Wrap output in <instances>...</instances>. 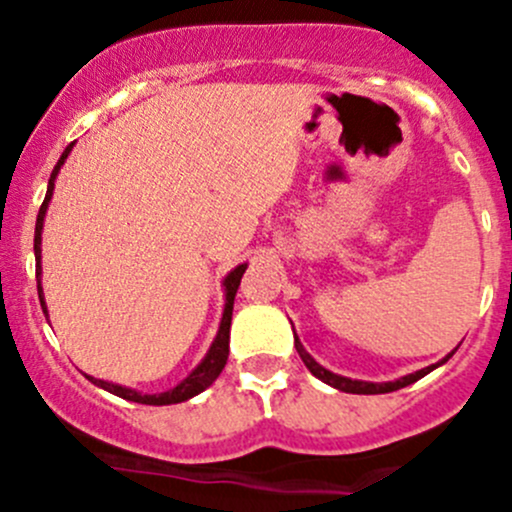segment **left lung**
Instances as JSON below:
<instances>
[{
	"label": "left lung",
	"instance_id": "1",
	"mask_svg": "<svg viewBox=\"0 0 512 512\" xmlns=\"http://www.w3.org/2000/svg\"><path fill=\"white\" fill-rule=\"evenodd\" d=\"M294 347H297V354L302 356L304 366H307V369L312 371V374L317 376L319 381H324V384L334 386V389H339V391H347V394H389V391H399V389H404V386H409V384H414V381L423 379V376H426L428 371L436 369V366L446 364V361L451 359V354L456 352V349H453V352L448 354L446 359H441V361H438V364H433V366H426V369L416 371V374L401 376V379H396V381H384V384H374V381L347 379V376H339V374H334V371L324 369V366L317 364V361H314L312 356H309L307 349L302 347V342H299V339H297V334H294Z\"/></svg>",
	"mask_w": 512,
	"mask_h": 512
}]
</instances>
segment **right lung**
<instances>
[{
	"mask_svg": "<svg viewBox=\"0 0 512 512\" xmlns=\"http://www.w3.org/2000/svg\"><path fill=\"white\" fill-rule=\"evenodd\" d=\"M71 146H74V143H71ZM71 146L66 148L64 153H61L59 163H56L54 170H51L49 188H46V198H44V203H41L39 215H36L34 255H36V262H39V270H36V280H39V302H41V309H44V314H46V302H44V289H41V230H44L46 208H49V200H51V195H54V180H56V175H59V170H61V165H64V160L69 158ZM245 270H247V265H237L235 270H232L230 275H227L225 280H223V287H225V309H223V319H220L218 337H215V342L210 344V349H208V354H205V359L200 361V364L195 366V369L190 371V374L185 376V379L180 381L178 386H173V389L163 391V394H141V391H136V389H128V386H121V384H111V381L94 379V376H89V381H94L96 386L106 389L108 394H116V396H121V399H126V401H136V404H148V406L180 404V401L193 399V396H198L200 391L208 389V386L213 384L215 379H218L220 371H223L225 364H227V354H230L232 304H235L237 287H240V280H242V275H245Z\"/></svg>",
	"mask_w": 512,
	"mask_h": 512,
	"instance_id": "1",
	"label": "right lung"
}]
</instances>
